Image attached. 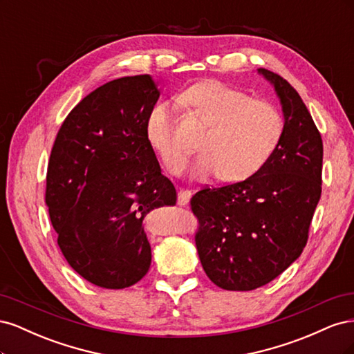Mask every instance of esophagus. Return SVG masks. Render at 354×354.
Instances as JSON below:
<instances>
[{
	"label": "esophagus",
	"instance_id": "esophagus-1",
	"mask_svg": "<svg viewBox=\"0 0 354 354\" xmlns=\"http://www.w3.org/2000/svg\"><path fill=\"white\" fill-rule=\"evenodd\" d=\"M190 196H192L190 190H186V189H180V190H178V198H177V203H178L180 207H185V205H187L189 201H190Z\"/></svg>",
	"mask_w": 354,
	"mask_h": 354
}]
</instances>
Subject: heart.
Masks as SVG:
<instances>
[{"mask_svg": "<svg viewBox=\"0 0 354 354\" xmlns=\"http://www.w3.org/2000/svg\"><path fill=\"white\" fill-rule=\"evenodd\" d=\"M180 100L208 125L199 142L203 153L194 165L198 178L216 173L229 183L248 178L269 162L283 138L282 112L273 103L252 99L229 84L198 82ZM146 137L171 173L185 167L189 151L174 136L173 111L167 104L155 106L149 115Z\"/></svg>", "mask_w": 354, "mask_h": 354, "instance_id": "b5f03b06", "label": "heart"}]
</instances>
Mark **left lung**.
I'll list each match as a JSON object with an SVG mask.
<instances>
[{
	"mask_svg": "<svg viewBox=\"0 0 354 354\" xmlns=\"http://www.w3.org/2000/svg\"><path fill=\"white\" fill-rule=\"evenodd\" d=\"M281 99L285 134L259 173L192 196L195 242L207 276L227 291L272 282L299 255L322 194V137L297 90L260 68Z\"/></svg>",
	"mask_w": 354,
	"mask_h": 354,
	"instance_id": "obj_1",
	"label": "left lung"
}]
</instances>
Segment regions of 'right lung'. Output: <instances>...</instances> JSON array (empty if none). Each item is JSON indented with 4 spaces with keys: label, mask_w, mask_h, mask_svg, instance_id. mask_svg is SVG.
<instances>
[{
    "label": "right lung",
    "mask_w": 354,
    "mask_h": 354,
    "mask_svg": "<svg viewBox=\"0 0 354 354\" xmlns=\"http://www.w3.org/2000/svg\"><path fill=\"white\" fill-rule=\"evenodd\" d=\"M158 99L151 75L106 82L69 112L51 149L46 203L59 248L100 288L142 279L152 260L143 218L176 205V187L146 137Z\"/></svg>",
    "instance_id": "obj_1"
}]
</instances>
